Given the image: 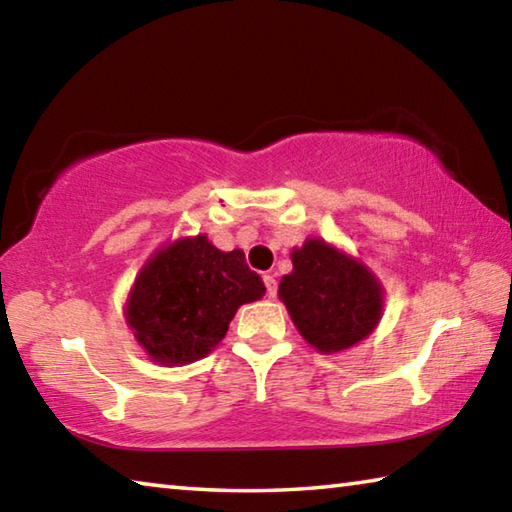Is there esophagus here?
Here are the masks:
<instances>
[{"instance_id": "esophagus-1", "label": "esophagus", "mask_w": 512, "mask_h": 512, "mask_svg": "<svg viewBox=\"0 0 512 512\" xmlns=\"http://www.w3.org/2000/svg\"><path fill=\"white\" fill-rule=\"evenodd\" d=\"M264 284H266V296L268 298H275L277 296V280H275V275L266 273L264 275Z\"/></svg>"}]
</instances>
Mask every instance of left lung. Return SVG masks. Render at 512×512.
Returning <instances> with one entry per match:
<instances>
[{
  "label": "left lung",
  "mask_w": 512,
  "mask_h": 512,
  "mask_svg": "<svg viewBox=\"0 0 512 512\" xmlns=\"http://www.w3.org/2000/svg\"><path fill=\"white\" fill-rule=\"evenodd\" d=\"M291 262L293 271L280 282V300L311 348L341 352L372 334L384 311V289L366 264L323 239L293 248Z\"/></svg>",
  "instance_id": "8db88e82"
}]
</instances>
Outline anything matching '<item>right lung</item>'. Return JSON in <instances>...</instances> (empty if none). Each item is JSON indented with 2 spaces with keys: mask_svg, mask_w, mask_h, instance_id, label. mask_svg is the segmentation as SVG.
I'll return each instance as SVG.
<instances>
[{
  "mask_svg": "<svg viewBox=\"0 0 512 512\" xmlns=\"http://www.w3.org/2000/svg\"><path fill=\"white\" fill-rule=\"evenodd\" d=\"M264 293L244 250L223 253L205 235L185 237L142 266L126 300V323L153 361L183 366L210 354L237 309Z\"/></svg>",
  "mask_w": 512,
  "mask_h": 512,
  "instance_id": "right-lung-1",
  "label": "right lung"
}]
</instances>
